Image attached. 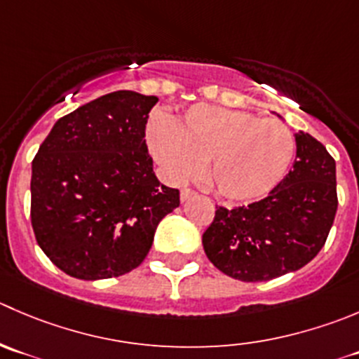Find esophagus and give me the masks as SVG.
Masks as SVG:
<instances>
[{
	"instance_id": "1",
	"label": "esophagus",
	"mask_w": 359,
	"mask_h": 359,
	"mask_svg": "<svg viewBox=\"0 0 359 359\" xmlns=\"http://www.w3.org/2000/svg\"><path fill=\"white\" fill-rule=\"evenodd\" d=\"M193 196H196V191L189 189V187H184V189L180 191V200L182 201H187L189 198H193Z\"/></svg>"
}]
</instances>
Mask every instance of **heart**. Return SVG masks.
Here are the masks:
<instances>
[{
  "label": "heart",
  "instance_id": "obj_1",
  "mask_svg": "<svg viewBox=\"0 0 359 359\" xmlns=\"http://www.w3.org/2000/svg\"><path fill=\"white\" fill-rule=\"evenodd\" d=\"M149 145L173 179H193L201 163H208V180L231 201L270 193L294 156V138L286 124L210 105L193 107L172 123L154 121Z\"/></svg>",
  "mask_w": 359,
  "mask_h": 359
}]
</instances>
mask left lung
Masks as SVG:
<instances>
[{"label":"left lung","instance_id":"obj_1","mask_svg":"<svg viewBox=\"0 0 359 359\" xmlns=\"http://www.w3.org/2000/svg\"><path fill=\"white\" fill-rule=\"evenodd\" d=\"M293 168L266 198L245 207H215L203 249L222 273L263 283L297 272L325 245L337 214L335 159L298 131Z\"/></svg>","mask_w":359,"mask_h":359}]
</instances>
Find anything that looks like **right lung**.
Wrapping results in <instances>:
<instances>
[{"label":"right lung","instance_id":"obj_1","mask_svg":"<svg viewBox=\"0 0 359 359\" xmlns=\"http://www.w3.org/2000/svg\"><path fill=\"white\" fill-rule=\"evenodd\" d=\"M156 96L116 91L61 117L31 173L38 245L68 276L119 277L149 254L156 228L180 205L163 186L145 144Z\"/></svg>","mask_w":359,"mask_h":359}]
</instances>
